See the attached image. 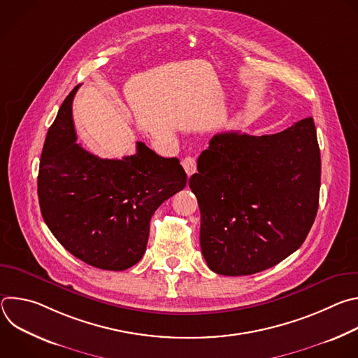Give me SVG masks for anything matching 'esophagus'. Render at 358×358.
Listing matches in <instances>:
<instances>
[{
  "label": "esophagus",
  "instance_id": "obj_1",
  "mask_svg": "<svg viewBox=\"0 0 358 358\" xmlns=\"http://www.w3.org/2000/svg\"><path fill=\"white\" fill-rule=\"evenodd\" d=\"M181 164H182V167H184V170H185L188 177L192 176L196 171V160L192 156H187L185 159H182Z\"/></svg>",
  "mask_w": 358,
  "mask_h": 358
}]
</instances>
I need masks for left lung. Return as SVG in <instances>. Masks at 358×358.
<instances>
[{
  "label": "left lung",
  "mask_w": 358,
  "mask_h": 358,
  "mask_svg": "<svg viewBox=\"0 0 358 358\" xmlns=\"http://www.w3.org/2000/svg\"><path fill=\"white\" fill-rule=\"evenodd\" d=\"M320 167L312 117L275 134H215L188 181L208 268L253 275L297 250L317 214Z\"/></svg>",
  "instance_id": "8db88e82"
}]
</instances>
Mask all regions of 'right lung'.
Segmentation results:
<instances>
[{"instance_id": "right-lung-1", "label": "right lung", "mask_w": 358, "mask_h": 358, "mask_svg": "<svg viewBox=\"0 0 358 358\" xmlns=\"http://www.w3.org/2000/svg\"><path fill=\"white\" fill-rule=\"evenodd\" d=\"M64 100L41 155L38 198L54 236L85 264L126 271L145 252L150 220L181 191L187 174L178 159H164L137 141L122 160L100 159L76 143L72 100Z\"/></svg>"}]
</instances>
